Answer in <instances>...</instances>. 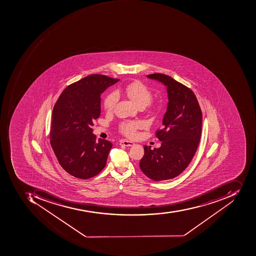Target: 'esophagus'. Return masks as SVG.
I'll return each instance as SVG.
<instances>
[{
    "instance_id": "obj_1",
    "label": "esophagus",
    "mask_w": 256,
    "mask_h": 256,
    "mask_svg": "<svg viewBox=\"0 0 256 256\" xmlns=\"http://www.w3.org/2000/svg\"><path fill=\"white\" fill-rule=\"evenodd\" d=\"M120 144L126 146H132L134 143L133 142L128 141V140H122L120 141Z\"/></svg>"
}]
</instances>
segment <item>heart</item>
Returning a JSON list of instances; mask_svg holds the SVG:
<instances>
[{
    "label": "heart",
    "instance_id": "1",
    "mask_svg": "<svg viewBox=\"0 0 256 256\" xmlns=\"http://www.w3.org/2000/svg\"><path fill=\"white\" fill-rule=\"evenodd\" d=\"M118 92H124L130 99L132 100L138 106H146L152 99V92L142 82L134 81L129 83L124 90H118ZM118 100V95L116 92H109L104 100V109L110 112L114 109L116 102ZM143 127V123L140 120H124L119 126V130L127 137H136L138 129Z\"/></svg>",
    "mask_w": 256,
    "mask_h": 256
}]
</instances>
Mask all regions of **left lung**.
Instances as JSON below:
<instances>
[{
  "label": "left lung",
  "mask_w": 256,
  "mask_h": 256,
  "mask_svg": "<svg viewBox=\"0 0 256 256\" xmlns=\"http://www.w3.org/2000/svg\"><path fill=\"white\" fill-rule=\"evenodd\" d=\"M147 76L166 86L169 102L162 128L156 132L161 146L152 150L144 146L140 169L156 182L169 180L182 173L192 160L201 138L202 113L190 88L166 74Z\"/></svg>",
  "instance_id": "left-lung-1"
}]
</instances>
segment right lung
I'll list each match as a JSON object with an SVG mask.
<instances>
[{
	"label": "right lung",
	"mask_w": 256,
	"mask_h": 256,
	"mask_svg": "<svg viewBox=\"0 0 256 256\" xmlns=\"http://www.w3.org/2000/svg\"><path fill=\"white\" fill-rule=\"evenodd\" d=\"M104 74H90L68 86L52 112L50 142L62 168L80 179L92 178L105 168L112 143L92 134L100 115V95L118 82Z\"/></svg>",
	"instance_id": "obj_1"
}]
</instances>
